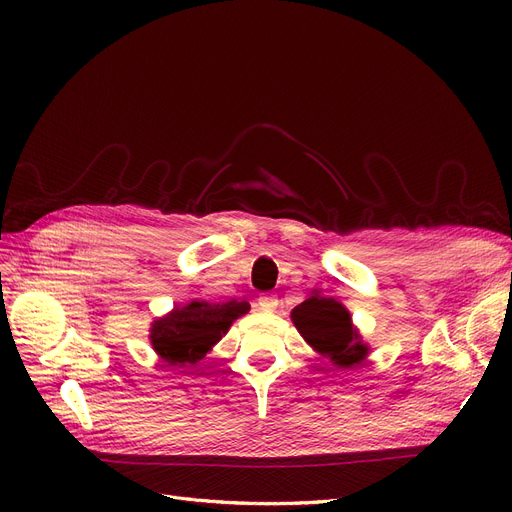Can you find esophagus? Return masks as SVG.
<instances>
[{
  "label": "esophagus",
  "mask_w": 512,
  "mask_h": 512,
  "mask_svg": "<svg viewBox=\"0 0 512 512\" xmlns=\"http://www.w3.org/2000/svg\"><path fill=\"white\" fill-rule=\"evenodd\" d=\"M257 307L261 311H274L278 307V297L276 294H263V297H259L257 301Z\"/></svg>",
  "instance_id": "1"
}]
</instances>
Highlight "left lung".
<instances>
[{"label": "left lung", "instance_id": "1", "mask_svg": "<svg viewBox=\"0 0 512 512\" xmlns=\"http://www.w3.org/2000/svg\"><path fill=\"white\" fill-rule=\"evenodd\" d=\"M292 321L317 353L338 367H353L365 359L367 346L351 324V315L334 299L309 297L292 309Z\"/></svg>", "mask_w": 512, "mask_h": 512}]
</instances>
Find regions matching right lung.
I'll use <instances>...</instances> for the list:
<instances>
[{
	"instance_id": "add662e5",
	"label": "right lung",
	"mask_w": 512,
	"mask_h": 512,
	"mask_svg": "<svg viewBox=\"0 0 512 512\" xmlns=\"http://www.w3.org/2000/svg\"><path fill=\"white\" fill-rule=\"evenodd\" d=\"M249 311L247 303H191L157 319L151 328V344L170 365H195L218 342L232 321Z\"/></svg>"
}]
</instances>
